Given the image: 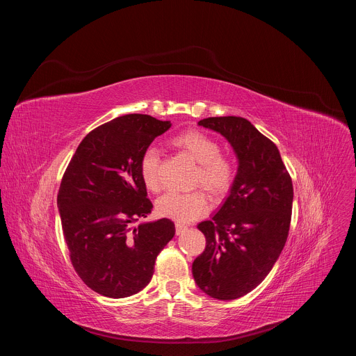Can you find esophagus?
<instances>
[{"label": "esophagus", "instance_id": "esophagus-1", "mask_svg": "<svg viewBox=\"0 0 356 356\" xmlns=\"http://www.w3.org/2000/svg\"><path fill=\"white\" fill-rule=\"evenodd\" d=\"M186 229H187V225H183V224H180V222L176 224V234H177V235L183 234Z\"/></svg>", "mask_w": 356, "mask_h": 356}]
</instances>
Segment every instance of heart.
<instances>
[{"label": "heart", "mask_w": 356, "mask_h": 356, "mask_svg": "<svg viewBox=\"0 0 356 356\" xmlns=\"http://www.w3.org/2000/svg\"><path fill=\"white\" fill-rule=\"evenodd\" d=\"M179 147L198 163L194 175V186H202L213 195L227 193L235 177L234 162L221 155V147L216 139L200 131H187L172 139ZM140 176L145 186L158 191L161 188V152L156 147H147L139 163ZM158 213L177 222H191L209 210L206 194L195 190L191 193L169 191L156 202Z\"/></svg>", "instance_id": "obj_1"}]
</instances>
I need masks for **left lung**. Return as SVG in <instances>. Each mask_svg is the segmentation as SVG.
Masks as SVG:
<instances>
[{
	"mask_svg": "<svg viewBox=\"0 0 356 356\" xmlns=\"http://www.w3.org/2000/svg\"><path fill=\"white\" fill-rule=\"evenodd\" d=\"M198 125L229 142L238 170L221 209L197 225L206 236V249L193 262V277L210 297L235 300L264 282L284 248L291 177L277 146L248 120L211 117Z\"/></svg>",
	"mask_w": 356,
	"mask_h": 356,
	"instance_id": "obj_1",
	"label": "left lung"
}]
</instances>
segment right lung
<instances>
[{"instance_id":"obj_1","label":"right lung","mask_w":356,"mask_h":356,"mask_svg":"<svg viewBox=\"0 0 356 356\" xmlns=\"http://www.w3.org/2000/svg\"><path fill=\"white\" fill-rule=\"evenodd\" d=\"M170 127V121L143 114L99 125L80 142L63 175L58 209L70 261L98 294L122 298L140 291L175 236L168 218L134 227L154 209L146 198L140 158Z\"/></svg>"}]
</instances>
